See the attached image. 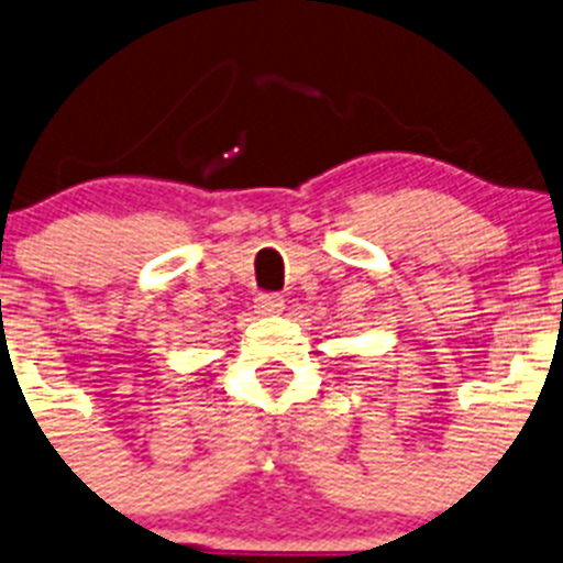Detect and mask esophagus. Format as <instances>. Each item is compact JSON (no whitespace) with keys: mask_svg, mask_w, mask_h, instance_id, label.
<instances>
[{"mask_svg":"<svg viewBox=\"0 0 563 563\" xmlns=\"http://www.w3.org/2000/svg\"><path fill=\"white\" fill-rule=\"evenodd\" d=\"M283 310V297L277 294H258L255 297V313L258 316H275Z\"/></svg>","mask_w":563,"mask_h":563,"instance_id":"obj_1","label":"esophagus"}]
</instances>
